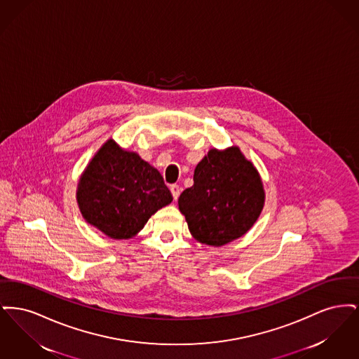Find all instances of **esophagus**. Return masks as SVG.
<instances>
[{"mask_svg":"<svg viewBox=\"0 0 359 359\" xmlns=\"http://www.w3.org/2000/svg\"><path fill=\"white\" fill-rule=\"evenodd\" d=\"M172 192V196H173V199L175 201H177V198H179V195H180V187L177 186V184H172L171 187H170Z\"/></svg>","mask_w":359,"mask_h":359,"instance_id":"34e87169","label":"esophagus"}]
</instances>
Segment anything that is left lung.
Listing matches in <instances>:
<instances>
[{
    "label": "left lung",
    "instance_id": "obj_1",
    "mask_svg": "<svg viewBox=\"0 0 359 359\" xmlns=\"http://www.w3.org/2000/svg\"><path fill=\"white\" fill-rule=\"evenodd\" d=\"M192 237L210 246H223L246 234L265 203L259 173L238 147L211 149L196 165L194 186L179 196Z\"/></svg>",
    "mask_w": 359,
    "mask_h": 359
}]
</instances>
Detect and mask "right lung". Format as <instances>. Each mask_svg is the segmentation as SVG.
Instances as JSON below:
<instances>
[{"label":"right lung","mask_w":359,"mask_h":359,"mask_svg":"<svg viewBox=\"0 0 359 359\" xmlns=\"http://www.w3.org/2000/svg\"><path fill=\"white\" fill-rule=\"evenodd\" d=\"M76 202L86 222L110 238L128 239L170 205L172 195L149 163L107 140L79 179Z\"/></svg>","instance_id":"1"}]
</instances>
